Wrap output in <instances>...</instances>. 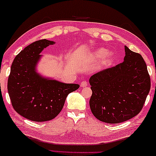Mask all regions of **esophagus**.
Segmentation results:
<instances>
[{
  "label": "esophagus",
  "mask_w": 156,
  "mask_h": 156,
  "mask_svg": "<svg viewBox=\"0 0 156 156\" xmlns=\"http://www.w3.org/2000/svg\"><path fill=\"white\" fill-rule=\"evenodd\" d=\"M80 85H81V86L82 88L86 87V86H88V82L86 81H81V83Z\"/></svg>",
  "instance_id": "1"
}]
</instances>
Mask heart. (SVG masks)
<instances>
[{"mask_svg": "<svg viewBox=\"0 0 156 156\" xmlns=\"http://www.w3.org/2000/svg\"><path fill=\"white\" fill-rule=\"evenodd\" d=\"M92 57L95 59H103L106 57L107 59L110 60L113 57V53H108V50L100 48L94 51L92 54Z\"/></svg>", "mask_w": 156, "mask_h": 156, "instance_id": "obj_1", "label": "heart"}]
</instances>
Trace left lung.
Instances as JSON below:
<instances>
[{
    "label": "left lung",
    "mask_w": 156,
    "mask_h": 156,
    "mask_svg": "<svg viewBox=\"0 0 156 156\" xmlns=\"http://www.w3.org/2000/svg\"><path fill=\"white\" fill-rule=\"evenodd\" d=\"M124 61L99 71L89 80L93 91L89 101L93 115L101 122L117 124L141 111L151 88L144 58L124 46Z\"/></svg>",
    "instance_id": "obj_1"
}]
</instances>
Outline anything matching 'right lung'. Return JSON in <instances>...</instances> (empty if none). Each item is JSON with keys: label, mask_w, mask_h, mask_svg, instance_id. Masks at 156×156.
I'll return each mask as SVG.
<instances>
[{"label": "right lung", "mask_w": 156, "mask_h": 156, "mask_svg": "<svg viewBox=\"0 0 156 156\" xmlns=\"http://www.w3.org/2000/svg\"><path fill=\"white\" fill-rule=\"evenodd\" d=\"M52 41H37L16 55L11 66L7 90L14 109L20 115L34 122H45L58 115L69 93L80 88L46 78L37 72L40 53Z\"/></svg>", "instance_id": "obj_1"}]
</instances>
